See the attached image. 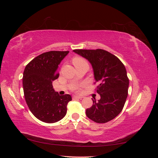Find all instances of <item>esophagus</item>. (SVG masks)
<instances>
[{"mask_svg":"<svg viewBox=\"0 0 158 158\" xmlns=\"http://www.w3.org/2000/svg\"><path fill=\"white\" fill-rule=\"evenodd\" d=\"M74 98H76V99H82V97H81V96H77V95H74V96L73 97Z\"/></svg>","mask_w":158,"mask_h":158,"instance_id":"34e87169","label":"esophagus"}]
</instances>
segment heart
Returning <instances> with one entry per match:
<instances>
[{"mask_svg": "<svg viewBox=\"0 0 158 158\" xmlns=\"http://www.w3.org/2000/svg\"><path fill=\"white\" fill-rule=\"evenodd\" d=\"M72 63H73V65L75 66V67L76 66L82 64H88L87 61L85 60L84 58H82V57H80V56L74 57V58L72 59ZM80 85H74V86L72 87V89L76 91V92H78L80 89Z\"/></svg>", "mask_w": 158, "mask_h": 158, "instance_id": "1", "label": "heart"}]
</instances>
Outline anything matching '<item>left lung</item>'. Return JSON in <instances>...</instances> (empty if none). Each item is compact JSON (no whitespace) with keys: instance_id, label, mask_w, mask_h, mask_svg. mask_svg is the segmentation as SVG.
<instances>
[{"instance_id":"left-lung-1","label":"left lung","mask_w":158,"mask_h":158,"mask_svg":"<svg viewBox=\"0 0 158 158\" xmlns=\"http://www.w3.org/2000/svg\"><path fill=\"white\" fill-rule=\"evenodd\" d=\"M73 51L88 59L94 69L98 102L86 109L87 117L98 123L113 120L121 112L128 95L129 79L125 65L118 57L106 50L74 49Z\"/></svg>"}]
</instances>
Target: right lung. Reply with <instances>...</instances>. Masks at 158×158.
Segmentation results:
<instances>
[{"instance_id": "1", "label": "right lung", "mask_w": 158, "mask_h": 158, "mask_svg": "<svg viewBox=\"0 0 158 158\" xmlns=\"http://www.w3.org/2000/svg\"><path fill=\"white\" fill-rule=\"evenodd\" d=\"M69 51H51L36 56L28 63L23 74V88L26 102L31 112L39 120L54 123L66 114L69 94L60 95L55 92L52 81L59 78L56 73L61 60Z\"/></svg>"}]
</instances>
